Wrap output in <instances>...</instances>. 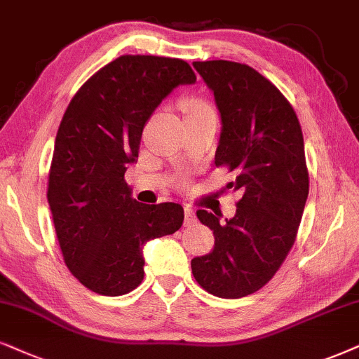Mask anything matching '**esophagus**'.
<instances>
[{
	"label": "esophagus",
	"mask_w": 359,
	"mask_h": 359,
	"mask_svg": "<svg viewBox=\"0 0 359 359\" xmlns=\"http://www.w3.org/2000/svg\"><path fill=\"white\" fill-rule=\"evenodd\" d=\"M184 210H185V219H184V225L185 226H189V225H192V224H195V212L192 210V207H189V205H185L184 207Z\"/></svg>",
	"instance_id": "obj_1"
}]
</instances>
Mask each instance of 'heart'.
<instances>
[{
	"label": "heart",
	"instance_id": "b5f03b06",
	"mask_svg": "<svg viewBox=\"0 0 359 359\" xmlns=\"http://www.w3.org/2000/svg\"><path fill=\"white\" fill-rule=\"evenodd\" d=\"M185 111H187V114L190 116V114H198V112L212 111V107L201 97H189L185 99Z\"/></svg>",
	"mask_w": 359,
	"mask_h": 359
}]
</instances>
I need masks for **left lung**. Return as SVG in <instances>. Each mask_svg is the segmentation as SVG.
<instances>
[{"label":"left lung","instance_id":"obj_1","mask_svg":"<svg viewBox=\"0 0 359 359\" xmlns=\"http://www.w3.org/2000/svg\"><path fill=\"white\" fill-rule=\"evenodd\" d=\"M194 67L213 90L222 117L215 165L232 172L226 187L242 198L225 224L197 210L215 245L190 265L208 293L242 298L273 278L297 240L310 187L302 126L288 99L253 67L222 59Z\"/></svg>","mask_w":359,"mask_h":359}]
</instances>
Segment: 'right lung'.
Here are the masks:
<instances>
[{
    "mask_svg": "<svg viewBox=\"0 0 359 359\" xmlns=\"http://www.w3.org/2000/svg\"><path fill=\"white\" fill-rule=\"evenodd\" d=\"M195 79L182 59L124 54L90 76L62 116L48 203L66 266L90 292H133L144 278L146 242L182 226L179 203H139L124 174L139 157L156 107L172 89Z\"/></svg>",
    "mask_w": 359,
    "mask_h": 359,
    "instance_id": "obj_1",
    "label": "right lung"
}]
</instances>
